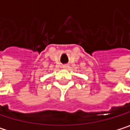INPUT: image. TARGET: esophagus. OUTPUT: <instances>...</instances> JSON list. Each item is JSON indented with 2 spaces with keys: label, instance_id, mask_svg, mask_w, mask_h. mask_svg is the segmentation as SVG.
<instances>
[{
  "label": "esophagus",
  "instance_id": "obj_1",
  "mask_svg": "<svg viewBox=\"0 0 130 130\" xmlns=\"http://www.w3.org/2000/svg\"><path fill=\"white\" fill-rule=\"evenodd\" d=\"M68 67H69L68 65H63V68H64V69H67V68H68Z\"/></svg>",
  "mask_w": 130,
  "mask_h": 130
}]
</instances>
